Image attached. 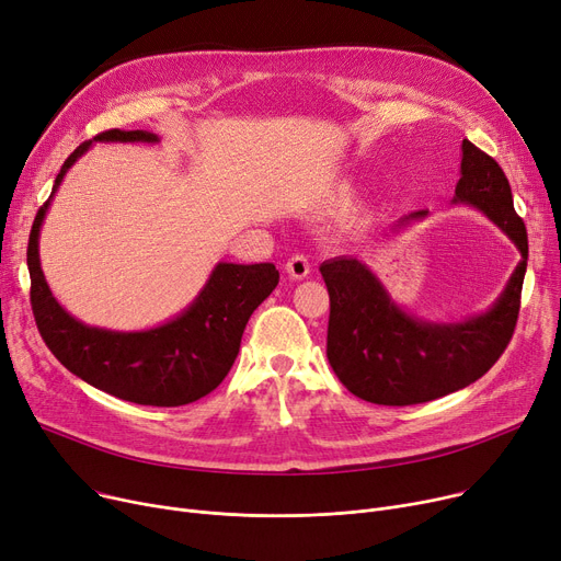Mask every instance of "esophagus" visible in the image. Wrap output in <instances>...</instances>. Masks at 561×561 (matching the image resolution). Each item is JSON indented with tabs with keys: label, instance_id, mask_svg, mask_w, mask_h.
Listing matches in <instances>:
<instances>
[{
	"label": "esophagus",
	"instance_id": "esophagus-1",
	"mask_svg": "<svg viewBox=\"0 0 561 561\" xmlns=\"http://www.w3.org/2000/svg\"><path fill=\"white\" fill-rule=\"evenodd\" d=\"M286 273L290 279H305L311 273V263L305 254H293L286 261Z\"/></svg>",
	"mask_w": 561,
	"mask_h": 561
}]
</instances>
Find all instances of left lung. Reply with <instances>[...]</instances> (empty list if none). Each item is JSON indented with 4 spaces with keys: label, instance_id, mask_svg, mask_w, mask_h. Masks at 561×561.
I'll use <instances>...</instances> for the list:
<instances>
[{
    "label": "left lung",
    "instance_id": "obj_1",
    "mask_svg": "<svg viewBox=\"0 0 561 561\" xmlns=\"http://www.w3.org/2000/svg\"><path fill=\"white\" fill-rule=\"evenodd\" d=\"M476 206L503 229L520 263L491 309L463 322H425L402 311L357 256L320 265L330 293L328 359L343 387L375 404L407 407L459 391L480 379L510 345L527 268V231L514 211L507 176L480 147L461 142V180L455 199ZM427 211L404 216L423 220Z\"/></svg>",
    "mask_w": 561,
    "mask_h": 561
}]
</instances>
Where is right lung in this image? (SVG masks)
<instances>
[{
  "instance_id": "obj_1",
  "label": "right lung",
  "mask_w": 561,
  "mask_h": 561,
  "mask_svg": "<svg viewBox=\"0 0 561 561\" xmlns=\"http://www.w3.org/2000/svg\"><path fill=\"white\" fill-rule=\"evenodd\" d=\"M157 142L150 131L108 129L81 142L56 174L49 199L28 233L26 265L32 309L51 355L88 385L121 400L152 407H182L211 393L239 355L252 311L279 284L273 263H218L195 302L165 325L145 332L88 328L56 302L41 271L38 236L49 202L66 172L93 142Z\"/></svg>"
}]
</instances>
